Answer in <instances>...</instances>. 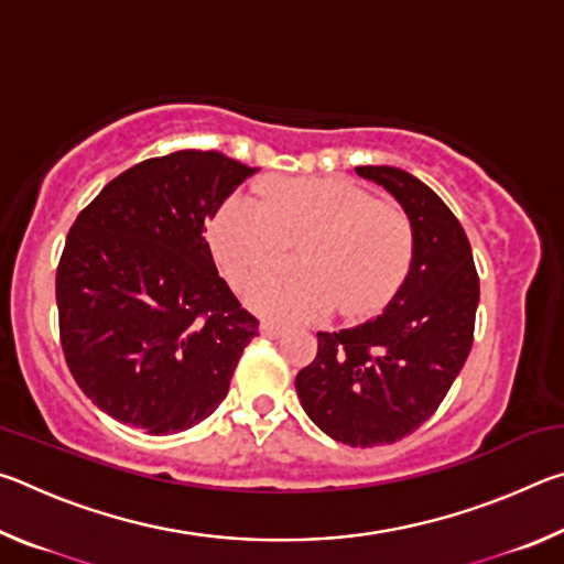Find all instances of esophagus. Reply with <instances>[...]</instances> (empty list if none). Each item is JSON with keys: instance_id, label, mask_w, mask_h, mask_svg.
I'll return each mask as SVG.
<instances>
[{"instance_id": "obj_1", "label": "esophagus", "mask_w": 564, "mask_h": 564, "mask_svg": "<svg viewBox=\"0 0 564 564\" xmlns=\"http://www.w3.org/2000/svg\"><path fill=\"white\" fill-rule=\"evenodd\" d=\"M261 333H263L265 338H281V336H285V333H289V328H285V326H279V323L263 321V323H261Z\"/></svg>"}]
</instances>
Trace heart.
<instances>
[{
    "label": "heart",
    "instance_id": "heart-1",
    "mask_svg": "<svg viewBox=\"0 0 564 564\" xmlns=\"http://www.w3.org/2000/svg\"><path fill=\"white\" fill-rule=\"evenodd\" d=\"M299 241L301 261L248 291L256 311L311 321L338 305L343 316L386 308L413 261V226L393 204L343 178L263 181L259 198L234 194L208 221V243L238 289L279 263Z\"/></svg>",
    "mask_w": 564,
    "mask_h": 564
}]
</instances>
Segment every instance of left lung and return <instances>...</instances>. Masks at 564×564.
Returning <instances> with one entry per match:
<instances>
[{"label":"left lung","instance_id":"obj_1","mask_svg":"<svg viewBox=\"0 0 564 564\" xmlns=\"http://www.w3.org/2000/svg\"><path fill=\"white\" fill-rule=\"evenodd\" d=\"M403 206L413 261L378 318L318 333L299 376L301 405L333 441L376 447L403 441L431 417L473 348L480 281L470 241L431 186L395 166H356Z\"/></svg>","mask_w":564,"mask_h":564}]
</instances>
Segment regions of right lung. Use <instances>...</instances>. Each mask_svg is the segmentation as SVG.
Segmentation results:
<instances>
[{
  "label": "right lung",
  "instance_id": "obj_1",
  "mask_svg": "<svg viewBox=\"0 0 564 564\" xmlns=\"http://www.w3.org/2000/svg\"><path fill=\"white\" fill-rule=\"evenodd\" d=\"M256 171L174 151L123 171L76 216L56 269L62 350L119 423L181 433L226 398L259 321L218 275L204 221Z\"/></svg>",
  "mask_w": 564,
  "mask_h": 564
}]
</instances>
